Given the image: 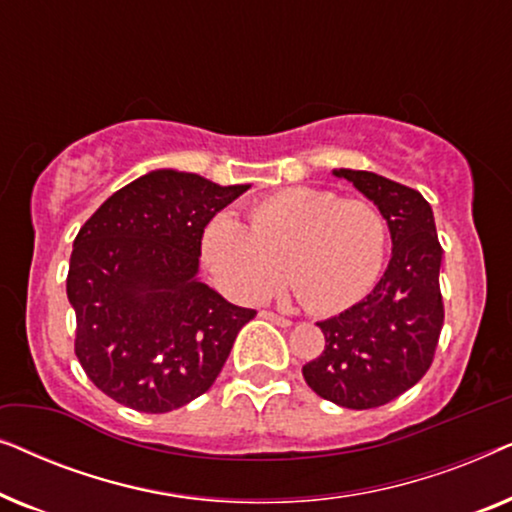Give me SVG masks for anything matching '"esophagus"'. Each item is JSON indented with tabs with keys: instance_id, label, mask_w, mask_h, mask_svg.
<instances>
[{
	"instance_id": "1",
	"label": "esophagus",
	"mask_w": 512,
	"mask_h": 512,
	"mask_svg": "<svg viewBox=\"0 0 512 512\" xmlns=\"http://www.w3.org/2000/svg\"><path fill=\"white\" fill-rule=\"evenodd\" d=\"M261 317L263 319H268V321H275L277 326H291V319L289 317H284V314H275V312H261Z\"/></svg>"
}]
</instances>
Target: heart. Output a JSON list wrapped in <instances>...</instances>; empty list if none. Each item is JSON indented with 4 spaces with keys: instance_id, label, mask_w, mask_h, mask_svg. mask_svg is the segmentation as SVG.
<instances>
[{
    "instance_id": "obj_1",
    "label": "heart",
    "mask_w": 512,
    "mask_h": 512,
    "mask_svg": "<svg viewBox=\"0 0 512 512\" xmlns=\"http://www.w3.org/2000/svg\"><path fill=\"white\" fill-rule=\"evenodd\" d=\"M387 221L363 200L293 186L256 200L247 226L235 214L209 219L200 261L235 303H258L286 277L312 312L352 307L373 289L387 256Z\"/></svg>"
}]
</instances>
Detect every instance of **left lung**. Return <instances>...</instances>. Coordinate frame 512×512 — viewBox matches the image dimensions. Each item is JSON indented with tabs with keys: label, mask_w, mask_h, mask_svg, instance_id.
Wrapping results in <instances>:
<instances>
[{
	"label": "left lung",
	"mask_w": 512,
	"mask_h": 512,
	"mask_svg": "<svg viewBox=\"0 0 512 512\" xmlns=\"http://www.w3.org/2000/svg\"><path fill=\"white\" fill-rule=\"evenodd\" d=\"M366 195L387 221L391 258L366 298L317 321L326 345L305 363L314 394L340 408L368 410L394 401L422 380L433 361L440 328V249L433 209L424 195L363 170H333Z\"/></svg>",
	"instance_id": "left-lung-1"
}]
</instances>
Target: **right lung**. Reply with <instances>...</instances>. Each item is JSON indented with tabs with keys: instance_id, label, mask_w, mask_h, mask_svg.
Segmentation results:
<instances>
[{
	"instance_id": "obj_1",
	"label": "right lung",
	"mask_w": 512,
	"mask_h": 512,
	"mask_svg": "<svg viewBox=\"0 0 512 512\" xmlns=\"http://www.w3.org/2000/svg\"><path fill=\"white\" fill-rule=\"evenodd\" d=\"M251 184L151 170L109 195L69 258L76 356L97 389L132 410H177L219 377L254 310L200 282V235Z\"/></svg>"
}]
</instances>
